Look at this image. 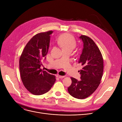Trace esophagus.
I'll list each match as a JSON object with an SVG mask.
<instances>
[{"mask_svg": "<svg viewBox=\"0 0 122 122\" xmlns=\"http://www.w3.org/2000/svg\"><path fill=\"white\" fill-rule=\"evenodd\" d=\"M64 77H65L64 76H58V78H60V79L63 78H64Z\"/></svg>", "mask_w": 122, "mask_h": 122, "instance_id": "34e87169", "label": "esophagus"}]
</instances>
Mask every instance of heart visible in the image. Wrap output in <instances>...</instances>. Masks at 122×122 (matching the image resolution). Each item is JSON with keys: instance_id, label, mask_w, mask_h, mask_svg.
I'll return each mask as SVG.
<instances>
[{"instance_id": "b5f03b06", "label": "heart", "mask_w": 122, "mask_h": 122, "mask_svg": "<svg viewBox=\"0 0 122 122\" xmlns=\"http://www.w3.org/2000/svg\"><path fill=\"white\" fill-rule=\"evenodd\" d=\"M57 43L62 50H72L76 46V41L74 36L69 34L62 35L58 38Z\"/></svg>"}]
</instances>
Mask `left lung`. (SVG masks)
Returning <instances> with one entry per match:
<instances>
[{"instance_id":"left-lung-1","label":"left lung","mask_w":122,"mask_h":122,"mask_svg":"<svg viewBox=\"0 0 122 122\" xmlns=\"http://www.w3.org/2000/svg\"><path fill=\"white\" fill-rule=\"evenodd\" d=\"M83 48L78 63L82 66L80 70L81 80L71 77L72 83L68 88L69 93L77 99H85L93 94L100 83L103 72V59L99 48L94 41L87 36H79Z\"/></svg>"}]
</instances>
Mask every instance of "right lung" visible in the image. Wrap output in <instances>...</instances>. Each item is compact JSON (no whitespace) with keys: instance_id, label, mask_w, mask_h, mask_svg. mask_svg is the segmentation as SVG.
Here are the masks:
<instances>
[{"instance_id":"1","label":"right lung","mask_w":122,"mask_h":122,"mask_svg":"<svg viewBox=\"0 0 122 122\" xmlns=\"http://www.w3.org/2000/svg\"><path fill=\"white\" fill-rule=\"evenodd\" d=\"M50 30L34 36L26 45L19 60L22 81L25 88L35 95L45 94L52 87L55 76L40 68L42 60L47 55L49 47Z\"/></svg>"}]
</instances>
